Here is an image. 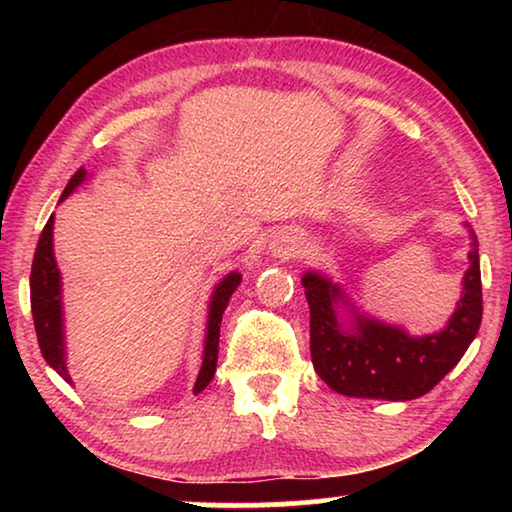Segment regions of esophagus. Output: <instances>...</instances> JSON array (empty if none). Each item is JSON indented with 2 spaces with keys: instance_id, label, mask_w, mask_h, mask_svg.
Returning <instances> with one entry per match:
<instances>
[{
  "instance_id": "1",
  "label": "esophagus",
  "mask_w": 512,
  "mask_h": 512,
  "mask_svg": "<svg viewBox=\"0 0 512 512\" xmlns=\"http://www.w3.org/2000/svg\"><path fill=\"white\" fill-rule=\"evenodd\" d=\"M268 253L277 259H291L300 253V237L298 232L293 230H280L271 241V248H268Z\"/></svg>"
}]
</instances>
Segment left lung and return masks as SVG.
I'll list each match as a JSON object with an SVG mask.
<instances>
[{"mask_svg": "<svg viewBox=\"0 0 512 512\" xmlns=\"http://www.w3.org/2000/svg\"><path fill=\"white\" fill-rule=\"evenodd\" d=\"M470 235L463 296L436 334L411 336L402 327L361 314L339 282L318 271L302 275L309 302L311 361L332 391L363 400H415L461 361L483 314L479 244L472 230Z\"/></svg>", "mask_w": 512, "mask_h": 512, "instance_id": "left-lung-1", "label": "left lung"}]
</instances>
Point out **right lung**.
I'll return each instance as SVG.
<instances>
[{
	"label": "right lung",
	"instance_id": "1",
	"mask_svg": "<svg viewBox=\"0 0 512 512\" xmlns=\"http://www.w3.org/2000/svg\"><path fill=\"white\" fill-rule=\"evenodd\" d=\"M88 178V171L83 167L69 178L63 196L58 203L74 192L76 187L83 185ZM241 282V273L230 271L223 280L216 284L207 307V327H205V343H203V363L198 372L194 393H201L210 384L216 372V359H219V334L223 311L228 307L232 293L237 291ZM31 314L36 323V334L40 343V352L45 361L54 368L65 381H72L67 370V350H65V318H63V282H60V271L54 257V214L42 230L38 239L36 255H33L31 266Z\"/></svg>",
	"mask_w": 512,
	"mask_h": 512
}]
</instances>
